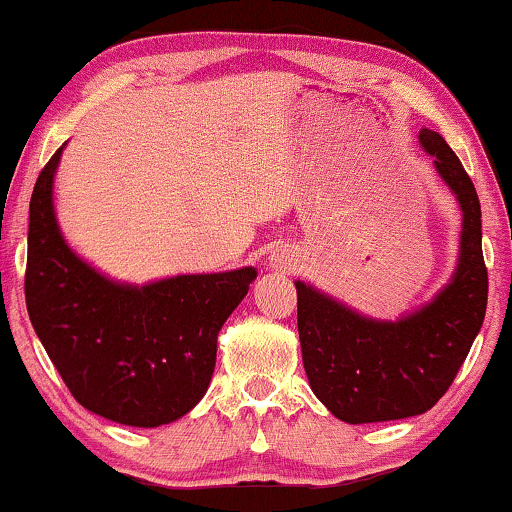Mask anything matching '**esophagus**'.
Listing matches in <instances>:
<instances>
[{"mask_svg": "<svg viewBox=\"0 0 512 512\" xmlns=\"http://www.w3.org/2000/svg\"><path fill=\"white\" fill-rule=\"evenodd\" d=\"M296 264V257L289 253V250H285V248H276L273 250V255H271V266L273 269H292V266Z\"/></svg>", "mask_w": 512, "mask_h": 512, "instance_id": "obj_1", "label": "esophagus"}]
</instances>
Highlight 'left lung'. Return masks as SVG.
<instances>
[{"label": "left lung", "mask_w": 512, "mask_h": 512, "mask_svg": "<svg viewBox=\"0 0 512 512\" xmlns=\"http://www.w3.org/2000/svg\"><path fill=\"white\" fill-rule=\"evenodd\" d=\"M421 147L462 209L460 259L448 285L395 322L363 317L296 280L299 340L312 393L345 423L425 414L462 368L487 308V269L474 183L444 137L423 128Z\"/></svg>", "instance_id": "left-lung-1"}]
</instances>
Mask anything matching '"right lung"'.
<instances>
[{"mask_svg": "<svg viewBox=\"0 0 512 512\" xmlns=\"http://www.w3.org/2000/svg\"><path fill=\"white\" fill-rule=\"evenodd\" d=\"M66 144L38 174L29 202L25 299L32 326L82 407L133 427L186 416L207 393L218 333L257 278L253 266L114 282L68 248L52 183Z\"/></svg>", "mask_w": 512, "mask_h": 512, "instance_id": "add662e5", "label": "right lung"}]
</instances>
